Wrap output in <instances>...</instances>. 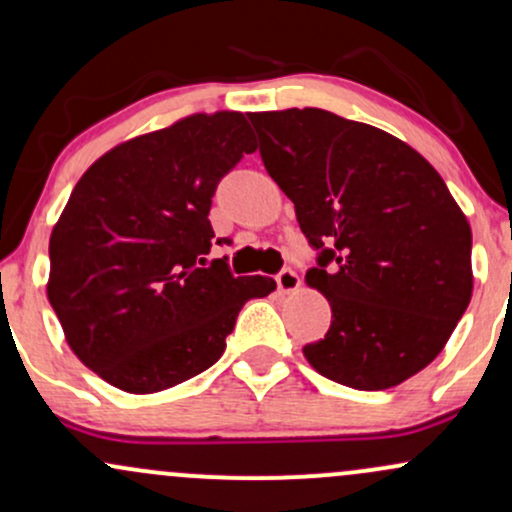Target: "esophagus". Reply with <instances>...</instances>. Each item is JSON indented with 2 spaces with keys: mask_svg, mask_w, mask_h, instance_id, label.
Masks as SVG:
<instances>
[{
  "mask_svg": "<svg viewBox=\"0 0 512 512\" xmlns=\"http://www.w3.org/2000/svg\"><path fill=\"white\" fill-rule=\"evenodd\" d=\"M276 286H279L281 293H293L301 286V276L293 272V269H284V272L276 274Z\"/></svg>",
  "mask_w": 512,
  "mask_h": 512,
  "instance_id": "obj_1",
  "label": "esophagus"
}]
</instances>
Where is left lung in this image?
<instances>
[{
  "mask_svg": "<svg viewBox=\"0 0 512 512\" xmlns=\"http://www.w3.org/2000/svg\"><path fill=\"white\" fill-rule=\"evenodd\" d=\"M264 168L296 207L332 325L303 346L354 390L395 387L436 358L472 298V228L419 151L320 108L250 113Z\"/></svg>",
  "mask_w": 512,
  "mask_h": 512,
  "instance_id": "left-lung-1",
  "label": "left lung"
}]
</instances>
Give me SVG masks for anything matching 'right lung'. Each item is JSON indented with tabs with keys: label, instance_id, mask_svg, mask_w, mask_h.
<instances>
[{
	"label": "right lung",
	"instance_id": "obj_1",
	"mask_svg": "<svg viewBox=\"0 0 512 512\" xmlns=\"http://www.w3.org/2000/svg\"><path fill=\"white\" fill-rule=\"evenodd\" d=\"M257 149L243 113H195L113 146L81 175L50 233L48 298L74 356L129 392L214 366L269 276L209 264L211 197Z\"/></svg>",
	"mask_w": 512,
	"mask_h": 512
}]
</instances>
